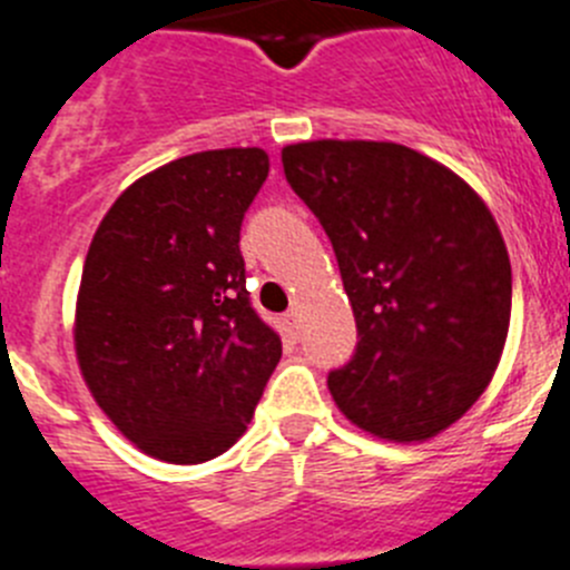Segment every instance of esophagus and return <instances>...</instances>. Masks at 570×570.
Masks as SVG:
<instances>
[{
    "label": "esophagus",
    "instance_id": "1",
    "mask_svg": "<svg viewBox=\"0 0 570 570\" xmlns=\"http://www.w3.org/2000/svg\"><path fill=\"white\" fill-rule=\"evenodd\" d=\"M284 330H286V335H289V337H297V330H301V315H297V309L286 312Z\"/></svg>",
    "mask_w": 570,
    "mask_h": 570
}]
</instances>
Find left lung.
<instances>
[{"label": "left lung", "instance_id": "left-lung-1", "mask_svg": "<svg viewBox=\"0 0 570 570\" xmlns=\"http://www.w3.org/2000/svg\"><path fill=\"white\" fill-rule=\"evenodd\" d=\"M281 161L355 312V355L326 381L337 409L374 438H434L485 392L509 335L494 215L449 167L392 141H304Z\"/></svg>", "mask_w": 570, "mask_h": 570}]
</instances>
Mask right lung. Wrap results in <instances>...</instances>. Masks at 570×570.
I'll return each instance as SVG.
<instances>
[{"label":"right lung","mask_w":570,"mask_h":570,"mask_svg":"<svg viewBox=\"0 0 570 570\" xmlns=\"http://www.w3.org/2000/svg\"><path fill=\"white\" fill-rule=\"evenodd\" d=\"M266 176L261 147L176 158L116 198L87 249L73 330L81 377L116 429L164 463L224 454L281 361L238 247Z\"/></svg>","instance_id":"obj_1"}]
</instances>
